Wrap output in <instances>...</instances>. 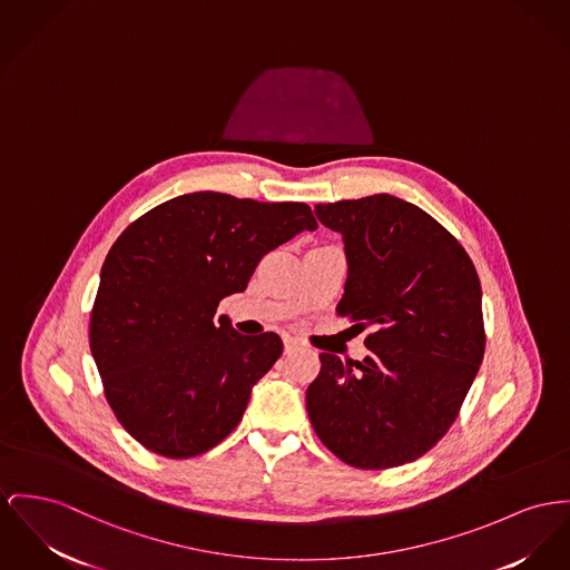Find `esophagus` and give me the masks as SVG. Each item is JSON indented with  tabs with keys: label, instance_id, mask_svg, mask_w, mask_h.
Returning a JSON list of instances; mask_svg holds the SVG:
<instances>
[{
	"label": "esophagus",
	"instance_id": "obj_1",
	"mask_svg": "<svg viewBox=\"0 0 570 570\" xmlns=\"http://www.w3.org/2000/svg\"><path fill=\"white\" fill-rule=\"evenodd\" d=\"M283 345H285V354H292L294 350H298L301 342L294 340V337H289V335H285V337H283Z\"/></svg>",
	"mask_w": 570,
	"mask_h": 570
}]
</instances>
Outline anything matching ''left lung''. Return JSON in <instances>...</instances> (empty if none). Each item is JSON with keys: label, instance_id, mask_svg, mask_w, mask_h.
Returning <instances> with one entry per match:
<instances>
[{"label": "left lung", "instance_id": "1", "mask_svg": "<svg viewBox=\"0 0 570 570\" xmlns=\"http://www.w3.org/2000/svg\"><path fill=\"white\" fill-rule=\"evenodd\" d=\"M342 233L340 315L374 326L363 361L320 354L306 413L322 443L358 469L417 460L450 430L484 356L482 287L464 248L391 194L315 205Z\"/></svg>", "mask_w": 570, "mask_h": 570}]
</instances>
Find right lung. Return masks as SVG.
<instances>
[{"label":"right lung","mask_w":570,"mask_h":570,"mask_svg":"<svg viewBox=\"0 0 570 570\" xmlns=\"http://www.w3.org/2000/svg\"><path fill=\"white\" fill-rule=\"evenodd\" d=\"M315 228L304 203L191 191L120 233L101 267L90 350L116 419L140 445L191 458L233 432L283 342L239 335L216 308L246 289L266 253Z\"/></svg>","instance_id":"add662e5"}]
</instances>
